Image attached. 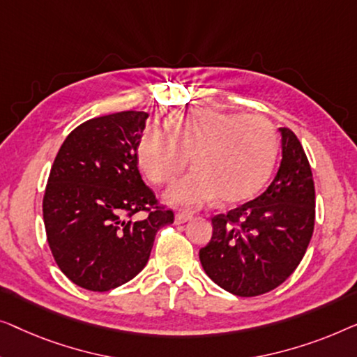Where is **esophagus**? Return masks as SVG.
<instances>
[{
    "mask_svg": "<svg viewBox=\"0 0 357 357\" xmlns=\"http://www.w3.org/2000/svg\"><path fill=\"white\" fill-rule=\"evenodd\" d=\"M189 220H192V215L190 213H184V212H178L176 215H174V223H185L189 222Z\"/></svg>",
    "mask_w": 357,
    "mask_h": 357,
    "instance_id": "esophagus-1",
    "label": "esophagus"
}]
</instances>
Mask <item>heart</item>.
<instances>
[{
  "mask_svg": "<svg viewBox=\"0 0 357 357\" xmlns=\"http://www.w3.org/2000/svg\"><path fill=\"white\" fill-rule=\"evenodd\" d=\"M278 135L264 116L205 107L179 109L167 130L150 126L140 135L137 158L153 183H169L189 162L194 169L165 190L168 204L199 208L220 195L227 204L257 192L272 173Z\"/></svg>",
  "mask_w": 357,
  "mask_h": 357,
  "instance_id": "1",
  "label": "heart"
}]
</instances>
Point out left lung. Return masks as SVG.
<instances>
[{
    "label": "left lung",
    "mask_w": 357,
    "mask_h": 357,
    "mask_svg": "<svg viewBox=\"0 0 357 357\" xmlns=\"http://www.w3.org/2000/svg\"><path fill=\"white\" fill-rule=\"evenodd\" d=\"M277 176L259 197L212 220V239L199 250L208 278L228 293H268L294 272L314 233L315 189L304 149L288 128Z\"/></svg>",
    "instance_id": "1"
}]
</instances>
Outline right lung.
<instances>
[{
	"label": "right lung",
	"mask_w": 357,
	"mask_h": 357,
	"mask_svg": "<svg viewBox=\"0 0 357 357\" xmlns=\"http://www.w3.org/2000/svg\"><path fill=\"white\" fill-rule=\"evenodd\" d=\"M144 112L89 119L68 135L43 197L47 239L58 267L77 286L109 291L149 262L155 234L173 223L139 173ZM149 211L144 220L132 217Z\"/></svg>",
	"instance_id": "obj_1"
}]
</instances>
